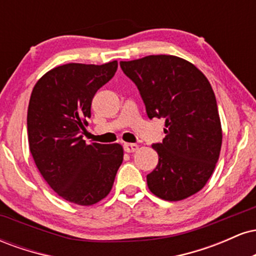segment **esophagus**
Returning <instances> with one entry per match:
<instances>
[{
    "label": "esophagus",
    "instance_id": "esophagus-1",
    "mask_svg": "<svg viewBox=\"0 0 256 256\" xmlns=\"http://www.w3.org/2000/svg\"><path fill=\"white\" fill-rule=\"evenodd\" d=\"M138 149V146L134 143H125L124 144V150L126 152H134Z\"/></svg>",
    "mask_w": 256,
    "mask_h": 256
}]
</instances>
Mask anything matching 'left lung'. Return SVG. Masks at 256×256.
I'll return each instance as SVG.
<instances>
[{
    "label": "left lung",
    "mask_w": 256,
    "mask_h": 256,
    "mask_svg": "<svg viewBox=\"0 0 256 256\" xmlns=\"http://www.w3.org/2000/svg\"><path fill=\"white\" fill-rule=\"evenodd\" d=\"M136 84L149 119H165V138L152 146L158 164L146 176L149 190L180 201L204 186L216 168L222 132L210 82L192 62L173 55L120 61Z\"/></svg>",
    "instance_id": "left-lung-1"
}]
</instances>
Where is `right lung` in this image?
Returning a JSON list of instances; mask_svg holds the SVG:
<instances>
[{
	"mask_svg": "<svg viewBox=\"0 0 256 256\" xmlns=\"http://www.w3.org/2000/svg\"><path fill=\"white\" fill-rule=\"evenodd\" d=\"M118 62L66 64L34 85L28 110L30 152L44 180L58 196L80 206L110 192L124 158L122 146L86 144L83 140L91 102L113 78Z\"/></svg>",
	"mask_w": 256,
	"mask_h": 256,
	"instance_id": "right-lung-1",
	"label": "right lung"
}]
</instances>
